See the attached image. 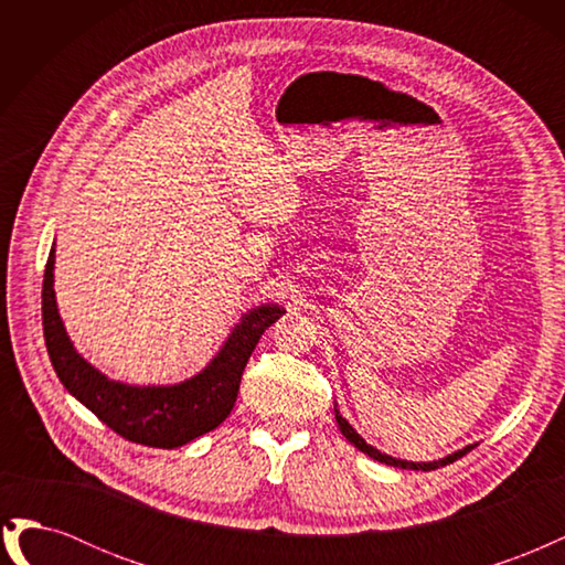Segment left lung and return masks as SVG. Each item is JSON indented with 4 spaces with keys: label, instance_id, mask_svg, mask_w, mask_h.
Returning <instances> with one entry per match:
<instances>
[{
    "label": "left lung",
    "instance_id": "obj_1",
    "mask_svg": "<svg viewBox=\"0 0 565 565\" xmlns=\"http://www.w3.org/2000/svg\"><path fill=\"white\" fill-rule=\"evenodd\" d=\"M334 417H337V424H339V431L347 436V440H351L353 446L361 450V452H365V455H370L372 459H377V461H382V465H388V467H398V469H417V471H434V469H438V467H446V465H452L455 459H459V457H465L473 446H467L465 450H459V452H452V455H448L446 459H438V461H405V459H393V457H388V455H382L377 448H372V446H367V443L355 434V429L353 426L339 415V409L334 407Z\"/></svg>",
    "mask_w": 565,
    "mask_h": 565
}]
</instances>
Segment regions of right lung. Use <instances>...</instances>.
<instances>
[{
  "label": "right lung",
  "instance_id": "right-lung-1",
  "mask_svg": "<svg viewBox=\"0 0 565 565\" xmlns=\"http://www.w3.org/2000/svg\"><path fill=\"white\" fill-rule=\"evenodd\" d=\"M282 313L276 303L245 313L224 349L193 380L174 386H129L108 380L73 349L56 309L54 247L44 268L42 324L58 380L115 434L148 448H179L216 429L231 415L254 347Z\"/></svg>",
  "mask_w": 565,
  "mask_h": 565
}]
</instances>
